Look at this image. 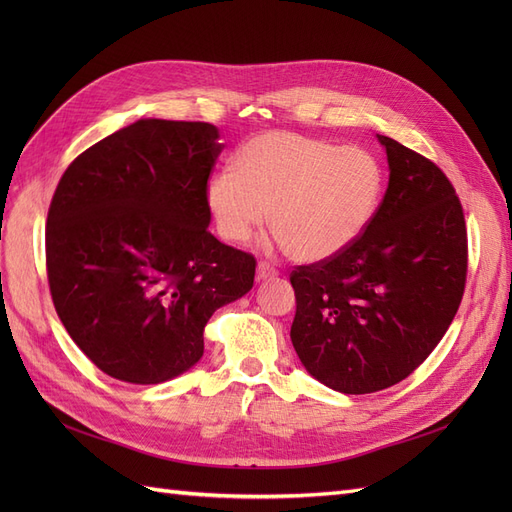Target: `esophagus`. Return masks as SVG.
Wrapping results in <instances>:
<instances>
[{"label": "esophagus", "instance_id": "esophagus-1", "mask_svg": "<svg viewBox=\"0 0 512 512\" xmlns=\"http://www.w3.org/2000/svg\"><path fill=\"white\" fill-rule=\"evenodd\" d=\"M275 275H277V269L271 267L269 262H258V267H256L258 280H271V277H275Z\"/></svg>", "mask_w": 512, "mask_h": 512}]
</instances>
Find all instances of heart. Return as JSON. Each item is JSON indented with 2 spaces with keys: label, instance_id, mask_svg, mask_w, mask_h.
<instances>
[{
  "label": "heart",
  "instance_id": "heart-1",
  "mask_svg": "<svg viewBox=\"0 0 512 512\" xmlns=\"http://www.w3.org/2000/svg\"><path fill=\"white\" fill-rule=\"evenodd\" d=\"M382 168L359 147L273 130L247 141L235 170L209 181L207 203L226 241L243 243L269 220L290 258L342 254L374 220Z\"/></svg>",
  "mask_w": 512,
  "mask_h": 512
}]
</instances>
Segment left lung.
I'll return each instance as SVG.
<instances>
[{"instance_id": "left-lung-1", "label": "left lung", "mask_w": 512, "mask_h": 512, "mask_svg": "<svg viewBox=\"0 0 512 512\" xmlns=\"http://www.w3.org/2000/svg\"><path fill=\"white\" fill-rule=\"evenodd\" d=\"M389 188L342 254L294 267L290 339L329 389L365 395L408 378L457 314L468 230L453 183L429 158L378 134Z\"/></svg>"}]
</instances>
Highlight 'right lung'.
I'll return each instance as SVG.
<instances>
[{"instance_id":"obj_1","label":"right lung","mask_w":512,"mask_h":512,"mask_svg":"<svg viewBox=\"0 0 512 512\" xmlns=\"http://www.w3.org/2000/svg\"><path fill=\"white\" fill-rule=\"evenodd\" d=\"M205 121L141 119L85 149L46 218L59 320L111 378L158 384L205 350L218 307L254 286L256 258L209 232V175L224 145Z\"/></svg>"}]
</instances>
